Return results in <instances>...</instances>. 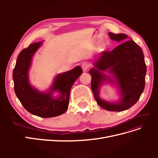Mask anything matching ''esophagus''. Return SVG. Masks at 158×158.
<instances>
[{"instance_id":"obj_1","label":"esophagus","mask_w":158,"mask_h":158,"mask_svg":"<svg viewBox=\"0 0 158 158\" xmlns=\"http://www.w3.org/2000/svg\"><path fill=\"white\" fill-rule=\"evenodd\" d=\"M89 66H90L89 63H87V62H85V63H82V69L83 71L84 72L87 71L88 69L89 68Z\"/></svg>"}]
</instances>
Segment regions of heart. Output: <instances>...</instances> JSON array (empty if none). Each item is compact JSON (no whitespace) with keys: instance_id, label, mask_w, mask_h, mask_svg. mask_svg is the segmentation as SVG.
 Masks as SVG:
<instances>
[{"instance_id":"obj_1","label":"heart","mask_w":158,"mask_h":158,"mask_svg":"<svg viewBox=\"0 0 158 158\" xmlns=\"http://www.w3.org/2000/svg\"><path fill=\"white\" fill-rule=\"evenodd\" d=\"M98 49L101 51H104L105 49H106V47H105V45L103 44H100L98 47Z\"/></svg>"}]
</instances>
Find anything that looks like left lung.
Wrapping results in <instances>:
<instances>
[{
    "label": "left lung",
    "mask_w": 158,
    "mask_h": 158,
    "mask_svg": "<svg viewBox=\"0 0 158 158\" xmlns=\"http://www.w3.org/2000/svg\"><path fill=\"white\" fill-rule=\"evenodd\" d=\"M108 34L111 40L121 44L111 51L102 52L94 61V67L89 71L91 86L100 107L110 111H123L133 106L144 91L146 66L140 47L131 37L124 33ZM106 83L117 87L121 98L117 102H107L100 98V89Z\"/></svg>",
    "instance_id": "left-lung-1"
}]
</instances>
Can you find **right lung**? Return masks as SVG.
Listing matches in <instances>:
<instances>
[{"mask_svg": "<svg viewBox=\"0 0 158 158\" xmlns=\"http://www.w3.org/2000/svg\"><path fill=\"white\" fill-rule=\"evenodd\" d=\"M44 41L31 44L19 54L12 78L14 92L22 105L34 115L49 118L60 115L69 107L70 92L75 81L83 71L77 66L73 69L57 74L51 87L45 92L37 89L30 84L29 71L32 59ZM55 93H58L56 97Z\"/></svg>", "mask_w": 158, "mask_h": 158, "instance_id": "add662e5", "label": "right lung"}]
</instances>
